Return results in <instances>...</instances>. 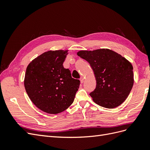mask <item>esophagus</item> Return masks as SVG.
Wrapping results in <instances>:
<instances>
[{"label":"esophagus","instance_id":"34e87169","mask_svg":"<svg viewBox=\"0 0 150 150\" xmlns=\"http://www.w3.org/2000/svg\"><path fill=\"white\" fill-rule=\"evenodd\" d=\"M84 80V78H83V77H81V78H80V81H81V83H83Z\"/></svg>","mask_w":150,"mask_h":150}]
</instances>
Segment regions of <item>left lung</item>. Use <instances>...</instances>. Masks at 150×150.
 I'll list each match as a JSON object with an SVG mask.
<instances>
[{
	"label": "left lung",
	"mask_w": 150,
	"mask_h": 150,
	"mask_svg": "<svg viewBox=\"0 0 150 150\" xmlns=\"http://www.w3.org/2000/svg\"><path fill=\"white\" fill-rule=\"evenodd\" d=\"M78 56L87 61L96 80V88L89 95L98 105L115 108L128 98L134 83L131 63L108 49L79 51Z\"/></svg>",
	"instance_id": "obj_1"
}]
</instances>
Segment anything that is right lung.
I'll return each mask as SVG.
<instances>
[{
  "label": "right lung",
  "mask_w": 150,
  "mask_h": 150,
  "mask_svg": "<svg viewBox=\"0 0 150 150\" xmlns=\"http://www.w3.org/2000/svg\"><path fill=\"white\" fill-rule=\"evenodd\" d=\"M68 50L45 52L27 67L24 87L34 105L40 110L56 115L73 103L80 81L72 78L63 67Z\"/></svg>",
  "instance_id": "obj_1"
}]
</instances>
